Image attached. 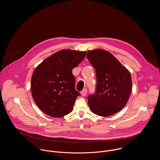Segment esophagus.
Returning a JSON list of instances; mask_svg holds the SVG:
<instances>
[{
  "label": "esophagus",
  "instance_id": "esophagus-1",
  "mask_svg": "<svg viewBox=\"0 0 160 160\" xmlns=\"http://www.w3.org/2000/svg\"><path fill=\"white\" fill-rule=\"evenodd\" d=\"M86 93H87V89L85 88V89H83L82 91V92H81V94L83 95V96H85L86 95Z\"/></svg>",
  "mask_w": 160,
  "mask_h": 160
}]
</instances>
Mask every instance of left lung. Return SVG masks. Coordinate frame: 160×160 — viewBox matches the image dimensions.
<instances>
[{
    "label": "left lung",
    "instance_id": "left-lung-1",
    "mask_svg": "<svg viewBox=\"0 0 160 160\" xmlns=\"http://www.w3.org/2000/svg\"><path fill=\"white\" fill-rule=\"evenodd\" d=\"M87 58L96 71V92L88 97L92 112L108 117L120 111L132 91L129 70L109 52L102 49L89 50Z\"/></svg>",
    "mask_w": 160,
    "mask_h": 160
}]
</instances>
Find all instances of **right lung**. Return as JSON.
I'll return each instance as SVG.
<instances>
[{"instance_id":"obj_1","label":"right lung","mask_w":160,"mask_h":160,"mask_svg":"<svg viewBox=\"0 0 160 160\" xmlns=\"http://www.w3.org/2000/svg\"><path fill=\"white\" fill-rule=\"evenodd\" d=\"M86 51L62 49L39 64L31 77V91L38 108L52 117L71 112L80 93L75 90L72 70L81 63Z\"/></svg>"}]
</instances>
